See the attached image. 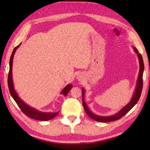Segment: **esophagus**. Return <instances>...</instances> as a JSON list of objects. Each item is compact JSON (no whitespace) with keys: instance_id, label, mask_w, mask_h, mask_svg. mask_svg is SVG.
Masks as SVG:
<instances>
[{"instance_id":"34e87169","label":"esophagus","mask_w":150,"mask_h":150,"mask_svg":"<svg viewBox=\"0 0 150 150\" xmlns=\"http://www.w3.org/2000/svg\"><path fill=\"white\" fill-rule=\"evenodd\" d=\"M83 78V76L82 74H81V73H80V74L79 73V74L77 75V79L78 81H81Z\"/></svg>"}]
</instances>
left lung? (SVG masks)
<instances>
[{
  "label": "left lung",
  "instance_id": "1",
  "mask_svg": "<svg viewBox=\"0 0 150 150\" xmlns=\"http://www.w3.org/2000/svg\"><path fill=\"white\" fill-rule=\"evenodd\" d=\"M134 52L136 53L138 55V60H139V70L138 73V79L136 81V85L135 90H134V93L133 94L131 100L126 105H125L124 107L122 108L120 110L118 111L117 112L115 113V115H111V116H100L97 115L96 114L93 113L92 111L90 110V109L86 104L85 101V90L84 88H82V98H83V105L84 107L86 113L87 114V115L91 117L94 120H96L97 122H110L111 121H115L116 120H118L120 118L122 117L123 116L126 115L127 112H128L134 106L136 105V104L138 103V101L140 97L142 87H143V73L144 70V61L142 59V57L141 54L138 52V50L136 49V47H132Z\"/></svg>",
  "mask_w": 150,
  "mask_h": 150
}]
</instances>
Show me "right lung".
Masks as SVG:
<instances>
[{
    "label": "right lung",
    "mask_w": 150,
    "mask_h": 150,
    "mask_svg": "<svg viewBox=\"0 0 150 150\" xmlns=\"http://www.w3.org/2000/svg\"><path fill=\"white\" fill-rule=\"evenodd\" d=\"M20 45H21V44H19L18 46L14 48L13 52L12 53L11 59H10L9 73L8 77V85L10 93H11L12 97L13 98V99L15 101H16L18 106H19L20 109H21V110L23 112L25 115L28 116V117L35 119V120L41 121L50 120L51 119L55 117L59 112H46L40 111L34 107H32L31 106L28 105V104L24 102V101L20 98V96L18 95V93H16V91L14 88L13 79H12V63H13L14 55L15 54V52H16V50L19 47ZM72 87H73L71 84H68L67 85H66L65 87L63 88V89L62 91V92H61V95L65 96L67 95V93L69 92V91L71 89Z\"/></svg>",
    "instance_id": "1"
}]
</instances>
